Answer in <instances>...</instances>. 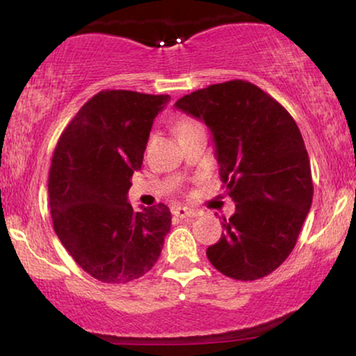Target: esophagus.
Returning a JSON list of instances; mask_svg holds the SVG:
<instances>
[{
  "instance_id": "obj_1",
  "label": "esophagus",
  "mask_w": 356,
  "mask_h": 356,
  "mask_svg": "<svg viewBox=\"0 0 356 356\" xmlns=\"http://www.w3.org/2000/svg\"><path fill=\"white\" fill-rule=\"evenodd\" d=\"M173 216L178 217V218H193V217H197L199 212L197 211H193V209H188V207H175L173 209Z\"/></svg>"
}]
</instances>
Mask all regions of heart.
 Instances as JSON below:
<instances>
[{
  "label": "heart",
  "instance_id": "b5f03b06",
  "mask_svg": "<svg viewBox=\"0 0 356 356\" xmlns=\"http://www.w3.org/2000/svg\"><path fill=\"white\" fill-rule=\"evenodd\" d=\"M194 128H201V124L193 118H181L177 123V133H184V131H189Z\"/></svg>",
  "mask_w": 356,
  "mask_h": 356
}]
</instances>
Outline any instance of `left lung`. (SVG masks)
I'll return each instance as SVG.
<instances>
[{"instance_id": "1", "label": "left lung", "mask_w": 356, "mask_h": 356, "mask_svg": "<svg viewBox=\"0 0 356 356\" xmlns=\"http://www.w3.org/2000/svg\"><path fill=\"white\" fill-rule=\"evenodd\" d=\"M175 106L209 126L220 179L236 202L220 240L207 248L209 261L236 280L269 275L293 251L313 202L311 165L295 120L241 79L191 92Z\"/></svg>"}]
</instances>
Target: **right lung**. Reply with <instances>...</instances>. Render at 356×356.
I'll return each mask as SVG.
<instances>
[{"label":"right lung","mask_w":356,"mask_h":356,"mask_svg":"<svg viewBox=\"0 0 356 356\" xmlns=\"http://www.w3.org/2000/svg\"><path fill=\"white\" fill-rule=\"evenodd\" d=\"M168 95L102 90L58 140L48 177L53 228L77 264L105 284L152 269L172 225L165 204L134 212L131 177L140 170L154 118Z\"/></svg>","instance_id":"add662e5"}]
</instances>
